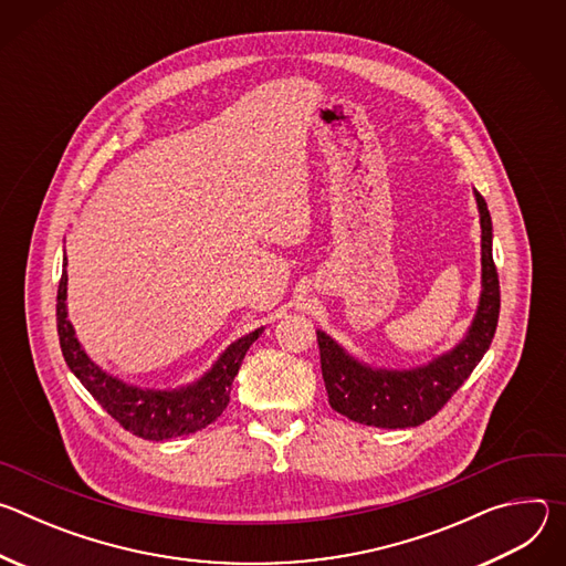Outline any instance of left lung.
Wrapping results in <instances>:
<instances>
[{"mask_svg": "<svg viewBox=\"0 0 566 566\" xmlns=\"http://www.w3.org/2000/svg\"><path fill=\"white\" fill-rule=\"evenodd\" d=\"M474 201L481 226V295L465 336L450 352L410 369L371 367L317 329L329 406L343 417L374 428H417L446 406L489 352L500 317V280L491 212L476 190Z\"/></svg>", "mask_w": 566, "mask_h": 566, "instance_id": "obj_1", "label": "left lung"}]
</instances>
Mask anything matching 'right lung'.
I'll return each mask as SVG.
<instances>
[{
    "label": "right lung",
    "instance_id": "add662e5",
    "mask_svg": "<svg viewBox=\"0 0 566 566\" xmlns=\"http://www.w3.org/2000/svg\"><path fill=\"white\" fill-rule=\"evenodd\" d=\"M66 258L62 262V277L57 286V336L62 356L73 376L101 402L103 410L116 419L127 432L147 441H168L203 430L221 412L230 400L232 380L251 345L262 336L264 327L230 343L212 367L197 380L172 387L151 389L125 382L103 367H98L75 338V329L66 317Z\"/></svg>",
    "mask_w": 566,
    "mask_h": 566
}]
</instances>
